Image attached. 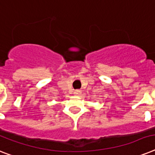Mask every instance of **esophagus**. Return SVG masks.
I'll return each mask as SVG.
<instances>
[{"label": "esophagus", "instance_id": "34e87169", "mask_svg": "<svg viewBox=\"0 0 155 155\" xmlns=\"http://www.w3.org/2000/svg\"><path fill=\"white\" fill-rule=\"evenodd\" d=\"M81 94V91L80 90H76L74 91V95H80Z\"/></svg>", "mask_w": 155, "mask_h": 155}]
</instances>
